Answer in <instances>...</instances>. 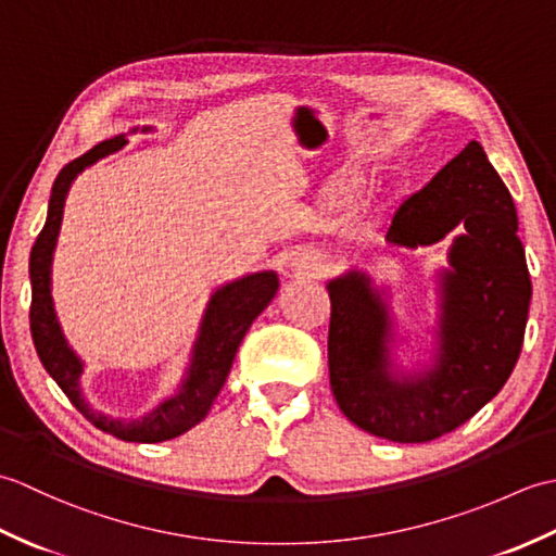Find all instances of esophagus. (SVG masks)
Here are the masks:
<instances>
[{"mask_svg":"<svg viewBox=\"0 0 556 556\" xmlns=\"http://www.w3.org/2000/svg\"><path fill=\"white\" fill-rule=\"evenodd\" d=\"M293 269L301 271V275H311V277H323L329 269V260L323 253L315 251H305L296 260H293Z\"/></svg>","mask_w":556,"mask_h":556,"instance_id":"esophagus-1","label":"esophagus"}]
</instances>
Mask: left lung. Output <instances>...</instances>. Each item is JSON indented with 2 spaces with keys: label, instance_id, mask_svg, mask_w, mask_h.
<instances>
[{
  "label": "left lung",
  "instance_id": "1",
  "mask_svg": "<svg viewBox=\"0 0 556 556\" xmlns=\"http://www.w3.org/2000/svg\"><path fill=\"white\" fill-rule=\"evenodd\" d=\"M460 229L444 275L440 356L420 377L387 370L392 323L358 271L329 281V384L341 413L361 430L399 444L454 432L509 380L521 356L533 296L516 205L480 143H470L406 198L387 241L406 248Z\"/></svg>",
  "mask_w": 556,
  "mask_h": 556
}]
</instances>
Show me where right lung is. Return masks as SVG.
<instances>
[{"instance_id":"right-lung-1","label":"right lung","mask_w":556,"mask_h":556,"mask_svg":"<svg viewBox=\"0 0 556 556\" xmlns=\"http://www.w3.org/2000/svg\"><path fill=\"white\" fill-rule=\"evenodd\" d=\"M124 143V136L104 140V143L88 150L86 155L68 162L54 179L50 212H47L45 227L38 233V241H35L30 251V334L45 370L50 372V377L59 387H62V392L68 396L71 404L96 425L98 430L114 434L116 440L124 442L152 444L184 434L207 416V410L215 404L219 389L227 382V375L231 370V363L236 351H239L241 339L245 337L248 327L253 325L255 317L267 308L271 299H275L279 281L275 271H260V275H251L233 281V285L222 287L215 296H212L193 349L191 370H188L184 387L179 389V394L164 401L155 410L148 413L146 418L114 420L102 416L98 410H92L86 404V399L80 396L78 389L83 365L76 358V353L66 346L52 308L50 265L71 181L76 179V174L90 167L92 162H98L100 157L110 155V152L119 150Z\"/></svg>"}]
</instances>
